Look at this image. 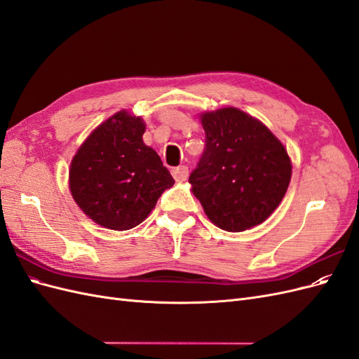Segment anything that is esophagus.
Wrapping results in <instances>:
<instances>
[{
	"mask_svg": "<svg viewBox=\"0 0 359 359\" xmlns=\"http://www.w3.org/2000/svg\"><path fill=\"white\" fill-rule=\"evenodd\" d=\"M172 175H173V178H175L178 182L186 181L187 177H189V168H187V166L173 168V169H172Z\"/></svg>",
	"mask_w": 359,
	"mask_h": 359,
	"instance_id": "obj_1",
	"label": "esophagus"
}]
</instances>
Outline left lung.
Masks as SVG:
<instances>
[{"label":"left lung","instance_id":"8db88e82","mask_svg":"<svg viewBox=\"0 0 359 359\" xmlns=\"http://www.w3.org/2000/svg\"><path fill=\"white\" fill-rule=\"evenodd\" d=\"M201 121L205 148L189 182L205 214L227 232L265 222L283 199L292 177L283 144L235 107L206 112Z\"/></svg>","mask_w":359,"mask_h":359}]
</instances>
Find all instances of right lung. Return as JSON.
I'll return each instance as SVG.
<instances>
[{"mask_svg":"<svg viewBox=\"0 0 359 359\" xmlns=\"http://www.w3.org/2000/svg\"><path fill=\"white\" fill-rule=\"evenodd\" d=\"M145 124L121 111L86 137L72 160L70 191L97 224L128 231L142 223L173 186L158 154L144 144Z\"/></svg>","mask_w":359,"mask_h":359,"instance_id":"1","label":"right lung"}]
</instances>
